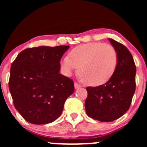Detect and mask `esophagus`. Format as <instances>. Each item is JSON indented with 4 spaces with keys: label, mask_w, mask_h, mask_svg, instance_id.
<instances>
[{
    "label": "esophagus",
    "mask_w": 147,
    "mask_h": 147,
    "mask_svg": "<svg viewBox=\"0 0 147 147\" xmlns=\"http://www.w3.org/2000/svg\"><path fill=\"white\" fill-rule=\"evenodd\" d=\"M74 88H75V89H79V88H81V85H80V84H78V83L75 82L74 83Z\"/></svg>",
    "instance_id": "1"
}]
</instances>
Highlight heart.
Instances as JSON below:
<instances>
[{"label": "heart", "instance_id": "obj_1", "mask_svg": "<svg viewBox=\"0 0 147 147\" xmlns=\"http://www.w3.org/2000/svg\"><path fill=\"white\" fill-rule=\"evenodd\" d=\"M61 68L71 76L78 68V75L84 83L99 86L113 77L117 68L118 55L109 44L89 42L80 45L70 51L60 62Z\"/></svg>", "mask_w": 147, "mask_h": 147}]
</instances>
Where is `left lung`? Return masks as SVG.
<instances>
[{
  "instance_id": "1",
  "label": "left lung",
  "mask_w": 147,
  "mask_h": 147,
  "mask_svg": "<svg viewBox=\"0 0 147 147\" xmlns=\"http://www.w3.org/2000/svg\"><path fill=\"white\" fill-rule=\"evenodd\" d=\"M108 40L117 52V68L107 83L86 88L85 102L87 115L105 122L119 119L129 110L136 90V67L132 54L121 43Z\"/></svg>"
}]
</instances>
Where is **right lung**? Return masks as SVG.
I'll return each instance as SVG.
<instances>
[{"instance_id": "1", "label": "right lung", "mask_w": 147, "mask_h": 147, "mask_svg": "<svg viewBox=\"0 0 147 147\" xmlns=\"http://www.w3.org/2000/svg\"><path fill=\"white\" fill-rule=\"evenodd\" d=\"M68 45L39 46L22 51L11 63L9 88L22 117L34 124L53 122L74 91L72 80L59 74Z\"/></svg>"}]
</instances>
